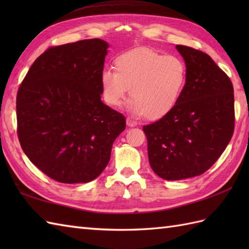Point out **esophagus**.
Wrapping results in <instances>:
<instances>
[{
    "label": "esophagus",
    "instance_id": "1",
    "mask_svg": "<svg viewBox=\"0 0 249 249\" xmlns=\"http://www.w3.org/2000/svg\"><path fill=\"white\" fill-rule=\"evenodd\" d=\"M126 124H127L128 127H135V126H137V122L131 120L130 118H127L126 119Z\"/></svg>",
    "mask_w": 249,
    "mask_h": 249
}]
</instances>
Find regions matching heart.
I'll return each instance as SVG.
<instances>
[{
  "instance_id": "b5f03b06",
  "label": "heart",
  "mask_w": 249,
  "mask_h": 249,
  "mask_svg": "<svg viewBox=\"0 0 249 249\" xmlns=\"http://www.w3.org/2000/svg\"><path fill=\"white\" fill-rule=\"evenodd\" d=\"M115 71L100 75L108 105L120 107L130 89L128 108L135 115L160 120L176 107L186 81V66L178 56L138 48L126 51L114 61Z\"/></svg>"
}]
</instances>
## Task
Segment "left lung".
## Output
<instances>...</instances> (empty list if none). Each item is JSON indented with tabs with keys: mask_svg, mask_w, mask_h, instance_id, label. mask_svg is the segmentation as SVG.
<instances>
[{
	"mask_svg": "<svg viewBox=\"0 0 249 249\" xmlns=\"http://www.w3.org/2000/svg\"><path fill=\"white\" fill-rule=\"evenodd\" d=\"M186 81L171 112L143 126L151 168L168 181L194 178L214 165L234 130V94L229 77L212 57L177 45Z\"/></svg>",
	"mask_w": 249,
	"mask_h": 249,
	"instance_id": "left-lung-1",
	"label": "left lung"
}]
</instances>
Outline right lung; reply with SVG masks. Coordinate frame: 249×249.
<instances>
[{"label":"right lung","instance_id":"right-lung-1","mask_svg":"<svg viewBox=\"0 0 249 249\" xmlns=\"http://www.w3.org/2000/svg\"><path fill=\"white\" fill-rule=\"evenodd\" d=\"M108 47L99 38L52 47L35 60L18 89L21 147L57 182L96 178L126 127L124 115L100 99Z\"/></svg>","mask_w":249,"mask_h":249}]
</instances>
